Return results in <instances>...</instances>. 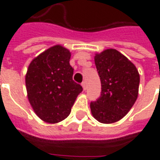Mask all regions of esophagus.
I'll return each instance as SVG.
<instances>
[{
    "label": "esophagus",
    "mask_w": 160,
    "mask_h": 160,
    "mask_svg": "<svg viewBox=\"0 0 160 160\" xmlns=\"http://www.w3.org/2000/svg\"><path fill=\"white\" fill-rule=\"evenodd\" d=\"M81 86L83 87V90H86V89H87V84H86L85 81H83V82L81 83Z\"/></svg>",
    "instance_id": "1"
}]
</instances>
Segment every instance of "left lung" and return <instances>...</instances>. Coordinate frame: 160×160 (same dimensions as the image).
<instances>
[{
	"label": "left lung",
	"instance_id": "1",
	"mask_svg": "<svg viewBox=\"0 0 160 160\" xmlns=\"http://www.w3.org/2000/svg\"><path fill=\"white\" fill-rule=\"evenodd\" d=\"M101 81V95L91 102L93 118L102 123H113L129 111L137 99L140 74L127 57L108 49L94 57Z\"/></svg>",
	"mask_w": 160,
	"mask_h": 160
}]
</instances>
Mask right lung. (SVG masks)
<instances>
[{
	"label": "right lung",
	"mask_w": 160,
	"mask_h": 160,
	"mask_svg": "<svg viewBox=\"0 0 160 160\" xmlns=\"http://www.w3.org/2000/svg\"><path fill=\"white\" fill-rule=\"evenodd\" d=\"M71 53L61 45L46 49L30 63L26 75L27 97L37 116L49 123L64 120L83 88L73 80Z\"/></svg>",
	"instance_id": "right-lung-1"
}]
</instances>
